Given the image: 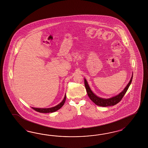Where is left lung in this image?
I'll return each mask as SVG.
<instances>
[{
	"label": "left lung",
	"instance_id": "left-lung-1",
	"mask_svg": "<svg viewBox=\"0 0 148 148\" xmlns=\"http://www.w3.org/2000/svg\"><path fill=\"white\" fill-rule=\"evenodd\" d=\"M132 75H133V73H132ZM132 77H133V75H132L130 80L127 85V86L124 89V90L121 93H119L116 96L111 97L110 98H107V99L103 98L98 97L95 94H94L93 92L91 91L90 88L89 87L88 83L85 78H84L85 86L86 92H87L88 95L90 98V99L97 106H103V107L114 106L122 100L123 97H124V95L127 92V89H129V86L131 84L132 79Z\"/></svg>",
	"mask_w": 148,
	"mask_h": 148
}]
</instances>
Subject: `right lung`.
I'll return each instance as SVG.
<instances>
[{
  "mask_svg": "<svg viewBox=\"0 0 148 148\" xmlns=\"http://www.w3.org/2000/svg\"><path fill=\"white\" fill-rule=\"evenodd\" d=\"M66 100V95H65V97L64 98L63 100L61 103H60L59 104H58L57 106H55L54 107L50 108H32L34 110L40 112V113H50V112H53L58 110H59V109H60L64 104V103Z\"/></svg>",
  "mask_w": 148,
  "mask_h": 148,
  "instance_id": "right-lung-1",
  "label": "right lung"
}]
</instances>
